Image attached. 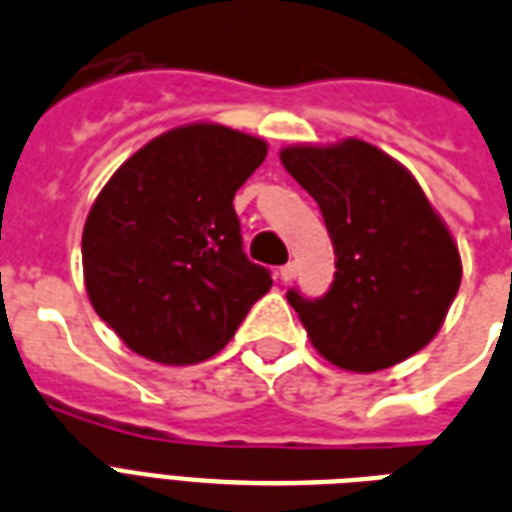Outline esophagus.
<instances>
[{
	"label": "esophagus",
	"instance_id": "esophagus-1",
	"mask_svg": "<svg viewBox=\"0 0 512 512\" xmlns=\"http://www.w3.org/2000/svg\"><path fill=\"white\" fill-rule=\"evenodd\" d=\"M296 272H299L296 261H288V264H283V267H280V280H285V283H288V280H293V277H296Z\"/></svg>",
	"mask_w": 512,
	"mask_h": 512
}]
</instances>
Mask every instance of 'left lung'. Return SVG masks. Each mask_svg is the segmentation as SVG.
<instances>
[{"label": "left lung", "mask_w": 512, "mask_h": 512, "mask_svg": "<svg viewBox=\"0 0 512 512\" xmlns=\"http://www.w3.org/2000/svg\"><path fill=\"white\" fill-rule=\"evenodd\" d=\"M285 170L320 205L334 243V283L318 299L285 293L315 350L371 374L425 347L459 291L462 261L422 186L376 146H291Z\"/></svg>", "instance_id": "8db88e82"}]
</instances>
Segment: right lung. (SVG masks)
<instances>
[{
	"label": "right lung",
	"instance_id": "right-lung-1",
	"mask_svg": "<svg viewBox=\"0 0 512 512\" xmlns=\"http://www.w3.org/2000/svg\"><path fill=\"white\" fill-rule=\"evenodd\" d=\"M264 157L261 138L186 125L138 149L101 189L82 232L85 285L130 350L165 366L208 360L269 291L232 205Z\"/></svg>",
	"mask_w": 512,
	"mask_h": 512
}]
</instances>
